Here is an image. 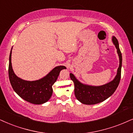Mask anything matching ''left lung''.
<instances>
[{"mask_svg": "<svg viewBox=\"0 0 133 133\" xmlns=\"http://www.w3.org/2000/svg\"><path fill=\"white\" fill-rule=\"evenodd\" d=\"M112 41L117 50L119 60L117 75L112 81L102 86H91L81 83L73 73H71L70 74V78L75 84V97L82 104L94 105L105 101L114 94L118 86L121 78L122 55L119 50V44L117 38L115 36H112Z\"/></svg>", "mask_w": 133, "mask_h": 133, "instance_id": "left-lung-1", "label": "left lung"}]
</instances>
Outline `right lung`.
<instances>
[{"mask_svg":"<svg viewBox=\"0 0 133 133\" xmlns=\"http://www.w3.org/2000/svg\"><path fill=\"white\" fill-rule=\"evenodd\" d=\"M11 50L9 57V76L14 91L24 101L33 104H43L51 97L52 85L57 81L61 70L66 69L65 66H57L46 76L36 81H26L15 74L11 65Z\"/></svg>","mask_w":133,"mask_h":133,"instance_id":"obj_1","label":"right lung"}]
</instances>
